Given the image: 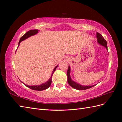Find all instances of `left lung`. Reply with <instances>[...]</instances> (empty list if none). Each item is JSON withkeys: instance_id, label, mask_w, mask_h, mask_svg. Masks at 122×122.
<instances>
[{"instance_id": "8db88e82", "label": "left lung", "mask_w": 122, "mask_h": 122, "mask_svg": "<svg viewBox=\"0 0 122 122\" xmlns=\"http://www.w3.org/2000/svg\"><path fill=\"white\" fill-rule=\"evenodd\" d=\"M96 37L97 38L98 43L99 44L101 45L102 46H104L106 48V49H107V42L104 39V38L103 37V36L100 34H99L98 32H97ZM70 67L69 66L68 71H67L68 82L70 86L72 87L73 88H75V89L78 90H84L88 89V88H90L96 85L95 84V85H93V86H82V85H80L76 82H75L71 79V77H70Z\"/></svg>"}]
</instances>
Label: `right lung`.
<instances>
[{"label": "right lung", "mask_w": 122, "mask_h": 122, "mask_svg": "<svg viewBox=\"0 0 122 122\" xmlns=\"http://www.w3.org/2000/svg\"><path fill=\"white\" fill-rule=\"evenodd\" d=\"M39 30L38 29H32V30H30L28 31H27L26 33L25 34H24L22 37L20 38V40H19V43H18V47L19 46V44L20 43V42H21L22 41H23L24 40H25L26 39H27L28 38H29V36H33L34 35H36L37 34ZM58 67V65L56 66V67H55V68L54 69L53 72L52 73V75H51V77L50 79H49L48 81H47L45 83H44L41 85H39V86H27V85H26L25 84H24L25 86H26L27 87H28V88H30V89L32 90H36V91H43L44 90H46L47 88H48L51 84V82H52V75L53 73L54 72V71H55V70L57 68V67Z\"/></svg>", "instance_id": "add662e5"}]
</instances>
